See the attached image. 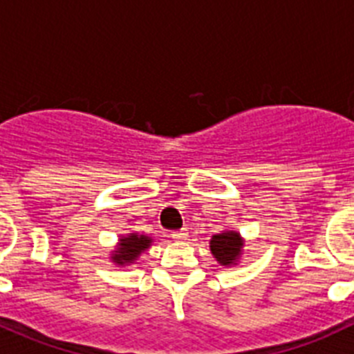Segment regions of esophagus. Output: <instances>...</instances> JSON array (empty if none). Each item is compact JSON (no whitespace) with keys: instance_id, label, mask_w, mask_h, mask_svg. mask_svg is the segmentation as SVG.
<instances>
[{"instance_id":"34e87169","label":"esophagus","mask_w":354,"mask_h":354,"mask_svg":"<svg viewBox=\"0 0 354 354\" xmlns=\"http://www.w3.org/2000/svg\"><path fill=\"white\" fill-rule=\"evenodd\" d=\"M172 239H176V241H185L187 237H189V232H187V228H182V230H176V232L171 234Z\"/></svg>"}]
</instances>
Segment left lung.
Segmentation results:
<instances>
[{
	"label": "left lung",
	"mask_w": 354,
	"mask_h": 354,
	"mask_svg": "<svg viewBox=\"0 0 354 354\" xmlns=\"http://www.w3.org/2000/svg\"><path fill=\"white\" fill-rule=\"evenodd\" d=\"M209 246L210 254L221 266H234L239 263V257L243 255L245 239L236 230H223L219 234H214Z\"/></svg>",
	"instance_id": "left-lung-1"
}]
</instances>
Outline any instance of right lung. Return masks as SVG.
I'll list each match as a JSON object with an SVG mask.
<instances>
[{"instance_id":"obj_1","label":"right lung","mask_w":354,"mask_h":354,"mask_svg":"<svg viewBox=\"0 0 354 354\" xmlns=\"http://www.w3.org/2000/svg\"><path fill=\"white\" fill-rule=\"evenodd\" d=\"M153 245V237L145 236V234H126L120 236L117 243V248L111 252V261L118 266H126V264H133L138 261L142 252H145Z\"/></svg>"}]
</instances>
